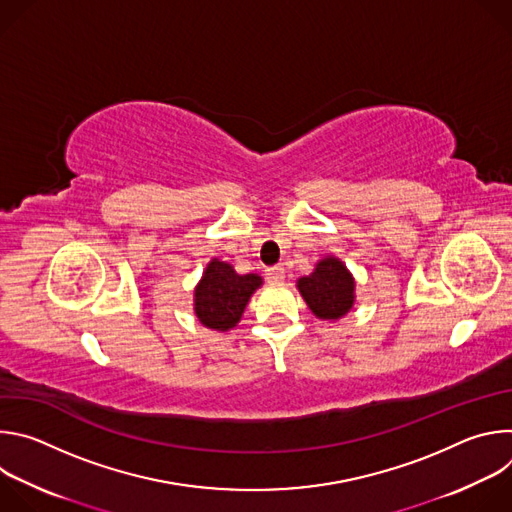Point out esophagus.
Segmentation results:
<instances>
[{"label":"esophagus","mask_w":512,"mask_h":512,"mask_svg":"<svg viewBox=\"0 0 512 512\" xmlns=\"http://www.w3.org/2000/svg\"><path fill=\"white\" fill-rule=\"evenodd\" d=\"M265 277H267L269 281H273V283H279V281H283V277H285V269H283L281 265L267 267V269H265Z\"/></svg>","instance_id":"esophagus-1"}]
</instances>
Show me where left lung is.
Instances as JSON below:
<instances>
[{
	"mask_svg": "<svg viewBox=\"0 0 512 512\" xmlns=\"http://www.w3.org/2000/svg\"><path fill=\"white\" fill-rule=\"evenodd\" d=\"M298 287L308 308L322 320H338L354 304V279L334 257L322 259L314 273L298 281Z\"/></svg>",
	"mask_w": 512,
	"mask_h": 512,
	"instance_id": "obj_1",
	"label": "left lung"
}]
</instances>
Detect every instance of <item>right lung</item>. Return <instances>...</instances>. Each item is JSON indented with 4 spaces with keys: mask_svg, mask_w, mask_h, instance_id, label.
Masks as SVG:
<instances>
[{
    "mask_svg": "<svg viewBox=\"0 0 512 512\" xmlns=\"http://www.w3.org/2000/svg\"><path fill=\"white\" fill-rule=\"evenodd\" d=\"M259 285V275H239L229 263L212 259L194 291V312L200 324L221 332L237 326Z\"/></svg>",
    "mask_w": 512,
    "mask_h": 512,
    "instance_id": "right-lung-1",
    "label": "right lung"
}]
</instances>
